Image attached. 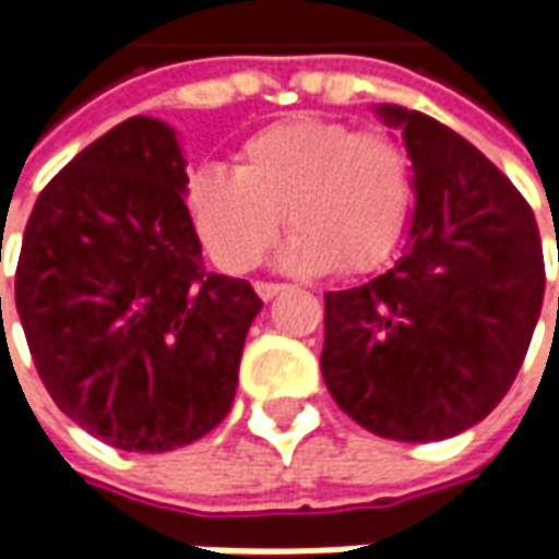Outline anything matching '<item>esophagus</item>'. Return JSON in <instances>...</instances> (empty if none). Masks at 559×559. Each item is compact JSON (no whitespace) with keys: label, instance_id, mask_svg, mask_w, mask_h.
<instances>
[{"label":"esophagus","instance_id":"obj_1","mask_svg":"<svg viewBox=\"0 0 559 559\" xmlns=\"http://www.w3.org/2000/svg\"><path fill=\"white\" fill-rule=\"evenodd\" d=\"M286 289V286H280V283H254V292L264 298V301H270V298H276L280 292Z\"/></svg>","mask_w":559,"mask_h":559}]
</instances>
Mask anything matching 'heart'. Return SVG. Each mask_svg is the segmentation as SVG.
Here are the masks:
<instances>
[{"label": "heart", "mask_w": 559, "mask_h": 559, "mask_svg": "<svg viewBox=\"0 0 559 559\" xmlns=\"http://www.w3.org/2000/svg\"><path fill=\"white\" fill-rule=\"evenodd\" d=\"M186 204L207 254L224 270L254 267L276 239L283 214L295 226L280 261L298 273L382 267L411 224L414 162L385 130L345 120L270 123L236 152V170L202 167Z\"/></svg>", "instance_id": "obj_1"}]
</instances>
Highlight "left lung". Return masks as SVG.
Listing matches in <instances>:
<instances>
[{"label": "left lung", "instance_id": "left-lung-1", "mask_svg": "<svg viewBox=\"0 0 559 559\" xmlns=\"http://www.w3.org/2000/svg\"><path fill=\"white\" fill-rule=\"evenodd\" d=\"M376 115L411 152L417 207L392 267L326 292L320 370L373 436L441 441L488 417L523 367L545 298L542 236L476 145L401 105Z\"/></svg>", "mask_w": 559, "mask_h": 559}]
</instances>
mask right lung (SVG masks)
Returning a JSON list of instances; mask_svg holds the SVG:
<instances>
[{"mask_svg": "<svg viewBox=\"0 0 559 559\" xmlns=\"http://www.w3.org/2000/svg\"><path fill=\"white\" fill-rule=\"evenodd\" d=\"M186 183L177 133L123 120L55 174L21 242L14 305L36 373L58 411L120 451L207 436L264 308L251 283L204 270Z\"/></svg>", "mask_w": 559, "mask_h": 559, "instance_id": "right-lung-1", "label": "right lung"}]
</instances>
